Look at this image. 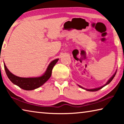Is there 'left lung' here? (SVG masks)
<instances>
[{
  "mask_svg": "<svg viewBox=\"0 0 124 124\" xmlns=\"http://www.w3.org/2000/svg\"><path fill=\"white\" fill-rule=\"evenodd\" d=\"M116 72H115V73H114V74L113 75V76L112 77V78H110L109 79V80L107 81V83L104 85L102 86H101V87H98V88H95V89H86V90H87V91H98V90H100V89H101L102 88H103L104 86H106V85H108V84H109V83L111 82V81H112V80L113 79V78H114L115 74H116ZM79 86L80 87H81V88H83V89H84V88H83V87L80 86Z\"/></svg>",
  "mask_w": 124,
  "mask_h": 124,
  "instance_id": "8db88e82",
  "label": "left lung"
}]
</instances>
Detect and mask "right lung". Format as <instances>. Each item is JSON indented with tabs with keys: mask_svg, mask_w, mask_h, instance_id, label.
<instances>
[{
	"mask_svg": "<svg viewBox=\"0 0 124 124\" xmlns=\"http://www.w3.org/2000/svg\"><path fill=\"white\" fill-rule=\"evenodd\" d=\"M58 61V58L52 61L49 65L44 74L41 77L37 78L18 77L10 72L7 68L5 64H4V68L8 78L12 83L23 90H32L41 86L51 77L52 69Z\"/></svg>",
	"mask_w": 124,
	"mask_h": 124,
	"instance_id": "right-lung-1",
	"label": "right lung"
}]
</instances>
